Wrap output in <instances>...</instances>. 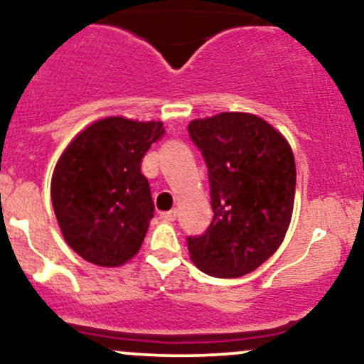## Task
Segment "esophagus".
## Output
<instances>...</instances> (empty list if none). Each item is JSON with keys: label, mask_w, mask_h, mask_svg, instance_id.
Here are the masks:
<instances>
[{"label": "esophagus", "mask_w": 364, "mask_h": 364, "mask_svg": "<svg viewBox=\"0 0 364 364\" xmlns=\"http://www.w3.org/2000/svg\"><path fill=\"white\" fill-rule=\"evenodd\" d=\"M161 217H162V219H164V220H168V223H173V220H176L178 210H176V208H173V210L161 212Z\"/></svg>", "instance_id": "obj_1"}]
</instances>
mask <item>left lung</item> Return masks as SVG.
<instances>
[{"instance_id":"1","label":"left lung","mask_w":364,"mask_h":364,"mask_svg":"<svg viewBox=\"0 0 364 364\" xmlns=\"http://www.w3.org/2000/svg\"><path fill=\"white\" fill-rule=\"evenodd\" d=\"M210 179L214 217L188 237L191 262L212 277L236 279L269 260L286 237L296 164L286 136L252 112H219L188 124Z\"/></svg>"}]
</instances>
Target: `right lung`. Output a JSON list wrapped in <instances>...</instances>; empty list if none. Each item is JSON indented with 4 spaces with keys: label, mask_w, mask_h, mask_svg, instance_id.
Wrapping results in <instances>:
<instances>
[{
    "label": "right lung",
    "mask_w": 364,
    "mask_h": 364,
    "mask_svg": "<svg viewBox=\"0 0 364 364\" xmlns=\"http://www.w3.org/2000/svg\"><path fill=\"white\" fill-rule=\"evenodd\" d=\"M162 121L107 116L83 128L54 166L51 198L61 235L83 260L121 267L139 253L154 217L141 157Z\"/></svg>",
    "instance_id": "1"
}]
</instances>
